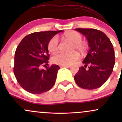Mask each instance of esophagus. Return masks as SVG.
<instances>
[{
    "instance_id": "esophagus-1",
    "label": "esophagus",
    "mask_w": 122,
    "mask_h": 122,
    "mask_svg": "<svg viewBox=\"0 0 122 122\" xmlns=\"http://www.w3.org/2000/svg\"><path fill=\"white\" fill-rule=\"evenodd\" d=\"M61 68H62V67H65V68H70L71 67V65H61L60 66Z\"/></svg>"
}]
</instances>
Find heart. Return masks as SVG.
I'll list each match as a JSON object with an SVG mask.
<instances>
[{"label": "heart", "instance_id": "b5f03b06", "mask_svg": "<svg viewBox=\"0 0 122 122\" xmlns=\"http://www.w3.org/2000/svg\"><path fill=\"white\" fill-rule=\"evenodd\" d=\"M64 37L66 40L70 42L73 43L72 50H78L84 54L87 50V46L85 43L82 42V37L79 33L77 31H69L65 33ZM49 51L51 53H56L58 50V39L54 36L50 39L47 45ZM80 58V55L78 53L74 52L69 54L59 53L52 57V61L56 64L60 65H69L73 64L76 61Z\"/></svg>", "mask_w": 122, "mask_h": 122}]
</instances>
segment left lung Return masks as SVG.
I'll return each instance as SVG.
<instances>
[{
    "instance_id": "1",
    "label": "left lung",
    "mask_w": 122,
    "mask_h": 122,
    "mask_svg": "<svg viewBox=\"0 0 122 122\" xmlns=\"http://www.w3.org/2000/svg\"><path fill=\"white\" fill-rule=\"evenodd\" d=\"M87 39L89 50L74 76L76 84L86 89H94L103 85L111 75L115 57L113 45L103 32L95 29H75ZM88 65V68L86 69Z\"/></svg>"
}]
</instances>
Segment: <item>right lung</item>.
<instances>
[{"label": "right lung", "instance_id": "add662e5", "mask_svg": "<svg viewBox=\"0 0 122 122\" xmlns=\"http://www.w3.org/2000/svg\"><path fill=\"white\" fill-rule=\"evenodd\" d=\"M62 31L35 32L26 36L18 45L15 53L14 73L18 83L26 91L40 94L48 91L55 84L59 66L52 65L45 70L41 67L48 65L47 45L50 39Z\"/></svg>", "mask_w": 122, "mask_h": 122}]
</instances>
